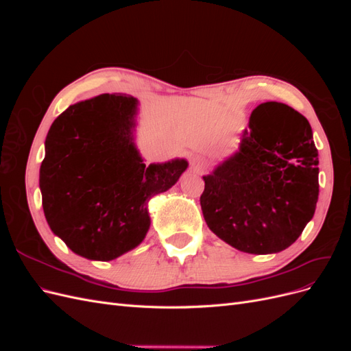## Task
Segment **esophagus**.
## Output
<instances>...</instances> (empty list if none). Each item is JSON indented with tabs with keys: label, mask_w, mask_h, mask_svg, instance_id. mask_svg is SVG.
<instances>
[{
	"label": "esophagus",
	"mask_w": 351,
	"mask_h": 351,
	"mask_svg": "<svg viewBox=\"0 0 351 351\" xmlns=\"http://www.w3.org/2000/svg\"><path fill=\"white\" fill-rule=\"evenodd\" d=\"M190 167H192L195 173L205 171V169H206V159L202 155L196 154V155L192 156V159H190Z\"/></svg>",
	"instance_id": "1"
}]
</instances>
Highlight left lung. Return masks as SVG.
<instances>
[{"label":"left lung","instance_id":"8db88e82","mask_svg":"<svg viewBox=\"0 0 351 351\" xmlns=\"http://www.w3.org/2000/svg\"><path fill=\"white\" fill-rule=\"evenodd\" d=\"M312 127L280 102L253 110L239 149L204 176L200 206L209 230L234 249L278 253L299 239L319 195Z\"/></svg>","mask_w":351,"mask_h":351}]
</instances>
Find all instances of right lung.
Masks as SVG:
<instances>
[{
    "instance_id": "obj_1",
    "label": "right lung",
    "mask_w": 351,
    "mask_h": 351,
    "mask_svg": "<svg viewBox=\"0 0 351 351\" xmlns=\"http://www.w3.org/2000/svg\"><path fill=\"white\" fill-rule=\"evenodd\" d=\"M139 101L102 93L60 114L39 169L51 231L79 256L112 261L133 250L151 227L149 200L171 189L189 162L146 165L134 142Z\"/></svg>"
}]
</instances>
